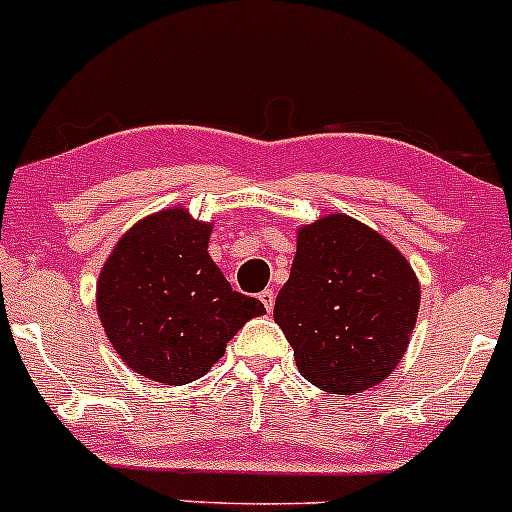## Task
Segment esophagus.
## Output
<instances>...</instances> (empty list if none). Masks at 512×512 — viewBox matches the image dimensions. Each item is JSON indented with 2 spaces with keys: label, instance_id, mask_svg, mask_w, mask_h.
I'll list each match as a JSON object with an SVG mask.
<instances>
[{
  "label": "esophagus",
  "instance_id": "esophagus-1",
  "mask_svg": "<svg viewBox=\"0 0 512 512\" xmlns=\"http://www.w3.org/2000/svg\"><path fill=\"white\" fill-rule=\"evenodd\" d=\"M258 298H261L263 308H266L268 313H271L273 305H276V293H273V288H266V291H263L261 295H258Z\"/></svg>",
  "mask_w": 512,
  "mask_h": 512
}]
</instances>
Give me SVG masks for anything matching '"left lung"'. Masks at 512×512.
<instances>
[{
  "label": "left lung",
  "instance_id": "8db88e82",
  "mask_svg": "<svg viewBox=\"0 0 512 512\" xmlns=\"http://www.w3.org/2000/svg\"><path fill=\"white\" fill-rule=\"evenodd\" d=\"M419 303V278L392 241L347 214H325L298 226L273 320L310 384L360 394L399 365Z\"/></svg>",
  "mask_w": 512,
  "mask_h": 512
}]
</instances>
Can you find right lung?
<instances>
[{
	"mask_svg": "<svg viewBox=\"0 0 512 512\" xmlns=\"http://www.w3.org/2000/svg\"><path fill=\"white\" fill-rule=\"evenodd\" d=\"M212 229L184 207L162 209L130 226L100 268V325L120 360L152 382L204 377L226 342L266 313L261 300L231 291L209 256Z\"/></svg>",
	"mask_w": 512,
	"mask_h": 512,
	"instance_id": "1",
	"label": "right lung"
}]
</instances>
